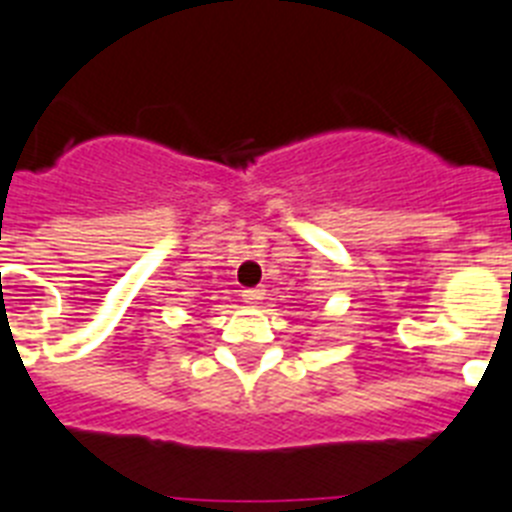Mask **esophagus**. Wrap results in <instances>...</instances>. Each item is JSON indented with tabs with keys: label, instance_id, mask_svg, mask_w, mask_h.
<instances>
[{
	"label": "esophagus",
	"instance_id": "34e87169",
	"mask_svg": "<svg viewBox=\"0 0 512 512\" xmlns=\"http://www.w3.org/2000/svg\"><path fill=\"white\" fill-rule=\"evenodd\" d=\"M242 296H244V302H247V304H263L265 289H263V286H255V289H244Z\"/></svg>",
	"mask_w": 512,
	"mask_h": 512
}]
</instances>
